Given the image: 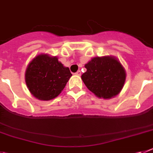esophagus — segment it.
I'll list each match as a JSON object with an SVG mask.
<instances>
[{
    "label": "esophagus",
    "instance_id": "34e87169",
    "mask_svg": "<svg viewBox=\"0 0 153 153\" xmlns=\"http://www.w3.org/2000/svg\"><path fill=\"white\" fill-rule=\"evenodd\" d=\"M76 75H78V76H80L81 75V71H78L76 73Z\"/></svg>",
    "mask_w": 153,
    "mask_h": 153
}]
</instances>
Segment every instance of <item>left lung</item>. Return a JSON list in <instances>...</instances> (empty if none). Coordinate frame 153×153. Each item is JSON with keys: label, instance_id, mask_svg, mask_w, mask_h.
<instances>
[{"label": "left lung", "instance_id": "1", "mask_svg": "<svg viewBox=\"0 0 153 153\" xmlns=\"http://www.w3.org/2000/svg\"><path fill=\"white\" fill-rule=\"evenodd\" d=\"M85 67L87 71L81 78L86 87L98 97H114L124 86L125 71L114 57H94Z\"/></svg>", "mask_w": 153, "mask_h": 153}]
</instances>
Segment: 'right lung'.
I'll return each instance as SVG.
<instances>
[{"instance_id": "1", "label": "right lung", "mask_w": 153, "mask_h": 153, "mask_svg": "<svg viewBox=\"0 0 153 153\" xmlns=\"http://www.w3.org/2000/svg\"><path fill=\"white\" fill-rule=\"evenodd\" d=\"M72 76L68 67H64L56 57L41 54L28 66L25 79L28 89L40 100L57 97Z\"/></svg>"}]
</instances>
